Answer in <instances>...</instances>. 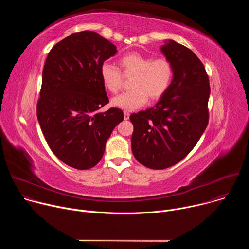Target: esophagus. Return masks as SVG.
Returning a JSON list of instances; mask_svg holds the SVG:
<instances>
[{
  "instance_id": "obj_1",
  "label": "esophagus",
  "mask_w": 249,
  "mask_h": 249,
  "mask_svg": "<svg viewBox=\"0 0 249 249\" xmlns=\"http://www.w3.org/2000/svg\"><path fill=\"white\" fill-rule=\"evenodd\" d=\"M129 117H130V113H129V111H124V119L125 120H128L129 119Z\"/></svg>"
}]
</instances>
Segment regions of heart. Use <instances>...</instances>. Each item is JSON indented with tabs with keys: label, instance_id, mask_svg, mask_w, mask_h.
<instances>
[{
	"label": "heart",
	"instance_id": "b5f03b06",
	"mask_svg": "<svg viewBox=\"0 0 249 249\" xmlns=\"http://www.w3.org/2000/svg\"><path fill=\"white\" fill-rule=\"evenodd\" d=\"M119 65L123 75L133 76L130 90L121 93L112 100L116 107L133 110L151 101L160 99L167 91L174 74L171 62L165 57L153 58L133 51L120 57ZM100 78L104 88L113 94L122 88V74L113 64L104 62L100 66Z\"/></svg>",
	"mask_w": 249,
	"mask_h": 249
}]
</instances>
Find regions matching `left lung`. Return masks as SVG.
Masks as SVG:
<instances>
[{"instance_id":"1","label":"left lung","mask_w":249,"mask_h":249,"mask_svg":"<svg viewBox=\"0 0 249 249\" xmlns=\"http://www.w3.org/2000/svg\"><path fill=\"white\" fill-rule=\"evenodd\" d=\"M161 51L173 66L172 82L155 107L130 115L133 155L152 169H164L182 160L209 123L210 84L203 63L173 40Z\"/></svg>"}]
</instances>
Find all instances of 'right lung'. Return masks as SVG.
<instances>
[{"label": "right lung", "instance_id": "add662e5", "mask_svg": "<svg viewBox=\"0 0 249 249\" xmlns=\"http://www.w3.org/2000/svg\"><path fill=\"white\" fill-rule=\"evenodd\" d=\"M117 50L96 32L85 30L64 38L50 50L42 72L36 114L53 154L77 169L101 160L106 141L123 119V111L97 110L109 99L100 66Z\"/></svg>", "mask_w": 249, "mask_h": 249}]
</instances>
